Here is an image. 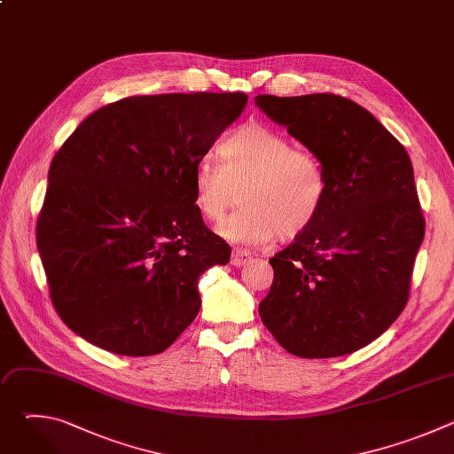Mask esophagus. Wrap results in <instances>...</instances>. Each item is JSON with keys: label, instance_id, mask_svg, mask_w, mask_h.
Wrapping results in <instances>:
<instances>
[{"label": "esophagus", "instance_id": "1", "mask_svg": "<svg viewBox=\"0 0 454 454\" xmlns=\"http://www.w3.org/2000/svg\"><path fill=\"white\" fill-rule=\"evenodd\" d=\"M253 261V256L249 251L242 249V247H233L231 251V266L235 268H242L246 264H249Z\"/></svg>", "mask_w": 454, "mask_h": 454}]
</instances>
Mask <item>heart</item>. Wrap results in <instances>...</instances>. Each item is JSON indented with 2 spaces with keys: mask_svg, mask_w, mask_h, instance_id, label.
Returning <instances> with one entry per match:
<instances>
[{
  "mask_svg": "<svg viewBox=\"0 0 454 454\" xmlns=\"http://www.w3.org/2000/svg\"><path fill=\"white\" fill-rule=\"evenodd\" d=\"M223 161L203 156L193 168L200 214L221 221L240 201L244 207L217 230L231 242L268 244L301 237L327 200V176L307 147L264 123H246L221 144Z\"/></svg>",
  "mask_w": 454,
  "mask_h": 454,
  "instance_id": "obj_1",
  "label": "heart"
}]
</instances>
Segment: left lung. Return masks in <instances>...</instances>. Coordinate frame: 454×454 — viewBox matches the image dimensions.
<instances>
[{"label": "left lung", "instance_id": "8db88e82", "mask_svg": "<svg viewBox=\"0 0 454 454\" xmlns=\"http://www.w3.org/2000/svg\"><path fill=\"white\" fill-rule=\"evenodd\" d=\"M254 104L312 151L327 176L316 223L271 258L264 325L307 359L352 354L408 303L424 217L403 144L359 104L333 93L258 95Z\"/></svg>", "mask_w": 454, "mask_h": 454}]
</instances>
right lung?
<instances>
[{"label":"right lung","mask_w":454,"mask_h":454,"mask_svg":"<svg viewBox=\"0 0 454 454\" xmlns=\"http://www.w3.org/2000/svg\"><path fill=\"white\" fill-rule=\"evenodd\" d=\"M246 102L239 91L127 97L62 144L37 249L68 329L144 357L167 350L198 316L200 277L231 251L196 207L193 168Z\"/></svg>","instance_id":"1"}]
</instances>
